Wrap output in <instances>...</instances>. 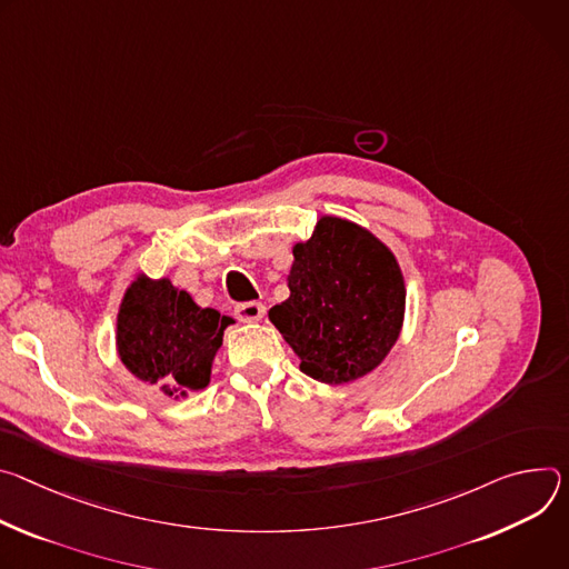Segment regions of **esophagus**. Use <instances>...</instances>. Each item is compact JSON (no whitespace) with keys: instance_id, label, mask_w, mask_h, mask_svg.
I'll return each instance as SVG.
<instances>
[{"instance_id":"1","label":"esophagus","mask_w":569,"mask_h":569,"mask_svg":"<svg viewBox=\"0 0 569 569\" xmlns=\"http://www.w3.org/2000/svg\"><path fill=\"white\" fill-rule=\"evenodd\" d=\"M264 311L267 307L262 302H241L234 307V317L241 321V323H258L264 319Z\"/></svg>"}]
</instances>
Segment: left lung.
I'll return each instance as SVG.
<instances>
[{"mask_svg": "<svg viewBox=\"0 0 569 569\" xmlns=\"http://www.w3.org/2000/svg\"><path fill=\"white\" fill-rule=\"evenodd\" d=\"M289 298L269 321L323 385H346L380 366L396 346L407 289L393 250L368 228L326 214L293 243Z\"/></svg>", "mask_w": 569, "mask_h": 569, "instance_id": "left-lung-1", "label": "left lung"}]
</instances>
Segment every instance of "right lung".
<instances>
[{"label":"right lung","mask_w":569,"mask_h":569,"mask_svg":"<svg viewBox=\"0 0 569 569\" xmlns=\"http://www.w3.org/2000/svg\"><path fill=\"white\" fill-rule=\"evenodd\" d=\"M232 323L217 309L197 305L169 278L138 273L119 302L114 346L138 380L180 400L210 385L214 355Z\"/></svg>","instance_id":"right-lung-1"}]
</instances>
